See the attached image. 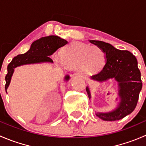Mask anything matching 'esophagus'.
Masks as SVG:
<instances>
[{"instance_id": "34e87169", "label": "esophagus", "mask_w": 146, "mask_h": 146, "mask_svg": "<svg viewBox=\"0 0 146 146\" xmlns=\"http://www.w3.org/2000/svg\"><path fill=\"white\" fill-rule=\"evenodd\" d=\"M75 75H76V76H80V77H83V74H82V73L80 71H77L76 73H75Z\"/></svg>"}]
</instances>
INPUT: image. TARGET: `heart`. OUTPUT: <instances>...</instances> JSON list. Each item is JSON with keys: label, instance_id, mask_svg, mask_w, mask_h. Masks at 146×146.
I'll return each instance as SVG.
<instances>
[{"label": "heart", "instance_id": "b5f03b06", "mask_svg": "<svg viewBox=\"0 0 146 146\" xmlns=\"http://www.w3.org/2000/svg\"><path fill=\"white\" fill-rule=\"evenodd\" d=\"M105 59V54L101 48L78 42L66 46L62 51V57H54L57 64L72 68L80 66L88 73L100 71Z\"/></svg>", "mask_w": 146, "mask_h": 146}]
</instances>
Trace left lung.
Returning <instances> with one entry per match:
<instances>
[{
    "mask_svg": "<svg viewBox=\"0 0 146 146\" xmlns=\"http://www.w3.org/2000/svg\"><path fill=\"white\" fill-rule=\"evenodd\" d=\"M93 44L101 48L105 54L106 62L100 72L92 77L94 80L104 81L115 78L119 82L121 102L118 108L109 113H97L99 118L104 121H115L131 114L136 108L140 91L142 88L141 72L135 56L126 50H119L102 41L90 40ZM88 97L90 94L86 88Z\"/></svg>",
    "mask_w": 146,
    "mask_h": 146,
    "instance_id": "left-lung-1",
    "label": "left lung"
}]
</instances>
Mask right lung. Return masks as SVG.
Here are the masks:
<instances>
[{
	"label": "right lung",
	"mask_w": 146,
	"mask_h": 146,
	"mask_svg": "<svg viewBox=\"0 0 146 146\" xmlns=\"http://www.w3.org/2000/svg\"><path fill=\"white\" fill-rule=\"evenodd\" d=\"M68 43L66 40L58 36H51L42 37L35 41L31 45L27 52L19 54L14 57L8 66V73L5 76V91L9 85L10 79L14 72L15 68L24 64H35L41 62H53L49 57L58 48L64 46ZM66 80L69 79V76H66Z\"/></svg>",
	"instance_id": "1"
}]
</instances>
